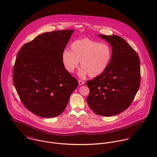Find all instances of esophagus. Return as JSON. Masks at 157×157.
Masks as SVG:
<instances>
[{"label":"esophagus","instance_id":"1","mask_svg":"<svg viewBox=\"0 0 157 157\" xmlns=\"http://www.w3.org/2000/svg\"><path fill=\"white\" fill-rule=\"evenodd\" d=\"M78 82L79 85H83L85 84V82H84V81H82V80H78Z\"/></svg>","mask_w":157,"mask_h":157}]
</instances>
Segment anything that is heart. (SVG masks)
<instances>
[{"instance_id":"b5f03b06","label":"heart","mask_w":157,"mask_h":157,"mask_svg":"<svg viewBox=\"0 0 157 157\" xmlns=\"http://www.w3.org/2000/svg\"><path fill=\"white\" fill-rule=\"evenodd\" d=\"M69 48L70 51L65 50L62 54L63 67L67 72L72 73L80 62L81 76L87 74L90 77L100 75L107 69L112 57V51L108 45L88 38L74 41Z\"/></svg>"}]
</instances>
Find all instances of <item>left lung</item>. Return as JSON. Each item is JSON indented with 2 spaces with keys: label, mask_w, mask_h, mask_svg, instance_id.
I'll return each instance as SVG.
<instances>
[{
  "label": "left lung",
  "mask_w": 157,
  "mask_h": 157,
  "mask_svg": "<svg viewBox=\"0 0 157 157\" xmlns=\"http://www.w3.org/2000/svg\"><path fill=\"white\" fill-rule=\"evenodd\" d=\"M108 42L112 57L105 71L86 82V98L95 113L111 117L125 111L132 102L140 85V62L134 49L122 37L97 35Z\"/></svg>",
  "instance_id": "8db88e82"
}]
</instances>
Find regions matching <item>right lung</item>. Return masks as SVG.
Instances as JSON below:
<instances>
[{"mask_svg": "<svg viewBox=\"0 0 157 157\" xmlns=\"http://www.w3.org/2000/svg\"><path fill=\"white\" fill-rule=\"evenodd\" d=\"M73 29L39 35L17 54L13 78L24 106L36 115L54 118L65 110L78 82L67 72L62 54Z\"/></svg>", "mask_w": 157, "mask_h": 157, "instance_id": "add662e5", "label": "right lung"}]
</instances>
